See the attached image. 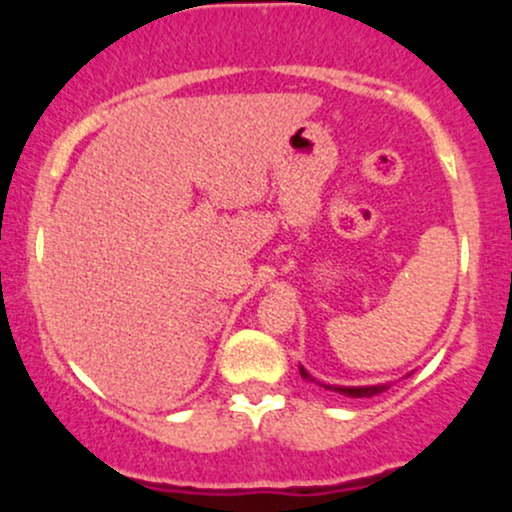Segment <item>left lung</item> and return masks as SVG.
I'll return each mask as SVG.
<instances>
[{"label": "left lung", "instance_id": "obj_1", "mask_svg": "<svg viewBox=\"0 0 512 512\" xmlns=\"http://www.w3.org/2000/svg\"><path fill=\"white\" fill-rule=\"evenodd\" d=\"M301 378L303 380H313V375L308 373L301 366ZM313 383H317V380H313ZM322 385V383H317ZM325 390H332V392H339V395H346V397H373V395H380V392L387 390V385H361V387H344V385H322Z\"/></svg>", "mask_w": 512, "mask_h": 512}]
</instances>
